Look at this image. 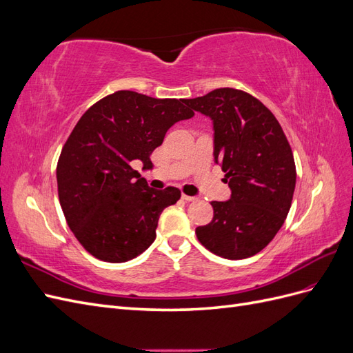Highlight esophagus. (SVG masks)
<instances>
[{
  "instance_id": "obj_1",
  "label": "esophagus",
  "mask_w": 353,
  "mask_h": 353,
  "mask_svg": "<svg viewBox=\"0 0 353 353\" xmlns=\"http://www.w3.org/2000/svg\"><path fill=\"white\" fill-rule=\"evenodd\" d=\"M183 200L185 201H196L197 197L196 196H187V194H183Z\"/></svg>"
}]
</instances>
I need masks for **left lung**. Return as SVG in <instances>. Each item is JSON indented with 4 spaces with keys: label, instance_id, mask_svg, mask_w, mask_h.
Masks as SVG:
<instances>
[{
    "label": "left lung",
    "instance_id": "left-lung-1",
    "mask_svg": "<svg viewBox=\"0 0 353 353\" xmlns=\"http://www.w3.org/2000/svg\"><path fill=\"white\" fill-rule=\"evenodd\" d=\"M185 104L212 119L213 156L231 188L230 200L210 203L213 219L196 236L221 258H250L270 244L290 210L292 147L271 110L241 90L218 88Z\"/></svg>",
    "mask_w": 353,
    "mask_h": 353
}]
</instances>
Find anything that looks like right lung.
I'll list each match as a JSON object with an SVG mask.
<instances>
[{
    "label": "right lung",
    "mask_w": 353,
    "mask_h": 353,
    "mask_svg": "<svg viewBox=\"0 0 353 353\" xmlns=\"http://www.w3.org/2000/svg\"><path fill=\"white\" fill-rule=\"evenodd\" d=\"M193 116L184 99L135 91H116L82 114L61 148L57 188L69 228L94 258L126 262L154 241L160 213L181 191L150 188L134 166L150 168L169 128Z\"/></svg>",
    "instance_id": "right-lung-1"
}]
</instances>
